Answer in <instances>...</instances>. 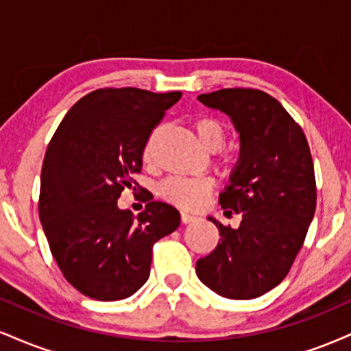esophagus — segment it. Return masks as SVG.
<instances>
[{
    "label": "esophagus",
    "instance_id": "1",
    "mask_svg": "<svg viewBox=\"0 0 351 351\" xmlns=\"http://www.w3.org/2000/svg\"><path fill=\"white\" fill-rule=\"evenodd\" d=\"M195 219H196L195 215H189V213H186V211H181V221H183L184 224L193 223Z\"/></svg>",
    "mask_w": 351,
    "mask_h": 351
}]
</instances>
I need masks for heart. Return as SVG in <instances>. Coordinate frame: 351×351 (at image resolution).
Listing matches in <instances>:
<instances>
[{"label": "heart", "instance_id": "b5f03b06", "mask_svg": "<svg viewBox=\"0 0 351 351\" xmlns=\"http://www.w3.org/2000/svg\"><path fill=\"white\" fill-rule=\"evenodd\" d=\"M195 130L198 135L199 142L208 148V150L216 152L226 142V128L215 117H199L195 120ZM152 140L145 148V156L150 158ZM229 156H226V162ZM213 180L209 178H186V176H170L163 180L158 186V193L163 199L170 201L176 206L184 209H196L203 206L204 201L208 199L209 193L213 191Z\"/></svg>", "mask_w": 351, "mask_h": 351}]
</instances>
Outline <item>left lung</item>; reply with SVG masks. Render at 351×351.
<instances>
[{
  "label": "left lung",
  "instance_id": "1",
  "mask_svg": "<svg viewBox=\"0 0 351 351\" xmlns=\"http://www.w3.org/2000/svg\"><path fill=\"white\" fill-rule=\"evenodd\" d=\"M198 99L239 132V162L219 204L243 221L232 229L208 217L221 239L196 263V276L226 299H256L285 279L315 215L312 153L300 125L263 90L221 88Z\"/></svg>",
  "mask_w": 351,
  "mask_h": 351
}]
</instances>
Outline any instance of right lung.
Wrapping results in <instances>:
<instances>
[{
    "label": "right lung",
    "instance_id": "1",
    "mask_svg": "<svg viewBox=\"0 0 351 351\" xmlns=\"http://www.w3.org/2000/svg\"><path fill=\"white\" fill-rule=\"evenodd\" d=\"M180 97L178 90L97 88L72 106L47 145L39 219L62 276L90 299L122 300L138 291L150 276L153 244L180 226V213L162 201L148 199L136 217L117 206L142 171L153 128Z\"/></svg>",
    "mask_w": 351,
    "mask_h": 351
}]
</instances>
